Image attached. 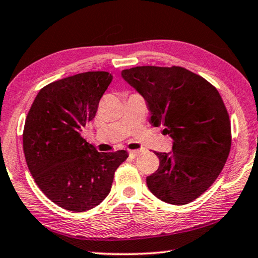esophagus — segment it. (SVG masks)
<instances>
[{"mask_svg": "<svg viewBox=\"0 0 258 258\" xmlns=\"http://www.w3.org/2000/svg\"><path fill=\"white\" fill-rule=\"evenodd\" d=\"M130 155L132 157H137L140 155V151L139 150H130Z\"/></svg>", "mask_w": 258, "mask_h": 258, "instance_id": "1", "label": "esophagus"}]
</instances>
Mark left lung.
Instances as JSON below:
<instances>
[{
  "mask_svg": "<svg viewBox=\"0 0 258 258\" xmlns=\"http://www.w3.org/2000/svg\"><path fill=\"white\" fill-rule=\"evenodd\" d=\"M121 76L146 100L150 123L173 139L171 152H156L159 167L147 177L152 195L172 205L202 196L223 169L231 148L229 113L218 91L182 67L142 66Z\"/></svg>",
  "mask_w": 258,
  "mask_h": 258,
  "instance_id": "1",
  "label": "left lung"
}]
</instances>
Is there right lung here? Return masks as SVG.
I'll list each match as a JSON object with an SVG mask.
<instances>
[{
	"instance_id": "1",
	"label": "right lung",
	"mask_w": 258,
	"mask_h": 258,
	"mask_svg": "<svg viewBox=\"0 0 258 258\" xmlns=\"http://www.w3.org/2000/svg\"><path fill=\"white\" fill-rule=\"evenodd\" d=\"M112 81L87 72L50 83L38 92L25 121L24 154L38 187L55 205L85 212L110 192L113 174L127 151L99 152L81 137Z\"/></svg>"
}]
</instances>
